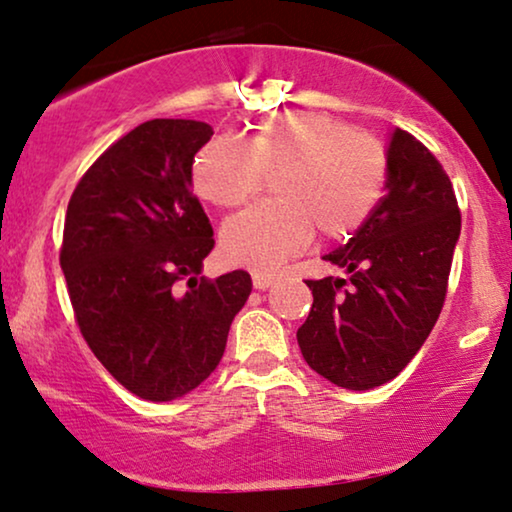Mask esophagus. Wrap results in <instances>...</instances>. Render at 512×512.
Wrapping results in <instances>:
<instances>
[{
	"instance_id": "34e87169",
	"label": "esophagus",
	"mask_w": 512,
	"mask_h": 512,
	"mask_svg": "<svg viewBox=\"0 0 512 512\" xmlns=\"http://www.w3.org/2000/svg\"><path fill=\"white\" fill-rule=\"evenodd\" d=\"M274 281H276V278L271 276V274H260V271H255V274H252V285H255L257 290L271 288V285H274Z\"/></svg>"
}]
</instances>
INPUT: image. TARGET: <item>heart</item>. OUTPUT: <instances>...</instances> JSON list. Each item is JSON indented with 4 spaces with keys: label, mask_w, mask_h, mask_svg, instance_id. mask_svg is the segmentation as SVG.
Segmentation results:
<instances>
[{
    "label": "heart",
    "mask_w": 512,
    "mask_h": 512,
    "mask_svg": "<svg viewBox=\"0 0 512 512\" xmlns=\"http://www.w3.org/2000/svg\"><path fill=\"white\" fill-rule=\"evenodd\" d=\"M388 152L377 135L323 112H281L241 142L208 140L194 156L192 185L217 208H238L274 180L276 203L222 227L229 262L271 271L302 252L316 229L330 241L356 234L386 189Z\"/></svg>",
    "instance_id": "obj_1"
}]
</instances>
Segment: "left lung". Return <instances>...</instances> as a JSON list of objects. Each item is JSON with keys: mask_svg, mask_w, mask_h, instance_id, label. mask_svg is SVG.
<instances>
[{"mask_svg": "<svg viewBox=\"0 0 512 512\" xmlns=\"http://www.w3.org/2000/svg\"><path fill=\"white\" fill-rule=\"evenodd\" d=\"M459 234L445 168L395 128L386 194L351 241L325 255L346 278L306 281L313 306L297 342L311 370L351 391L398 377L440 316Z\"/></svg>", "mask_w": 512, "mask_h": 512, "instance_id": "left-lung-1", "label": "left lung"}]
</instances>
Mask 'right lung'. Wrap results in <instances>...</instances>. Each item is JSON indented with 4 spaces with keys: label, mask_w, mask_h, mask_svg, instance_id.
Instances as JSON below:
<instances>
[{
    "label": "right lung",
    "mask_w": 512,
    "mask_h": 512,
    "mask_svg": "<svg viewBox=\"0 0 512 512\" xmlns=\"http://www.w3.org/2000/svg\"><path fill=\"white\" fill-rule=\"evenodd\" d=\"M210 135L203 121H145L93 161L67 203L60 267L81 335L121 386L152 403L210 377L252 290L243 269L199 276L215 238L192 163Z\"/></svg>",
    "instance_id": "right-lung-1"
}]
</instances>
